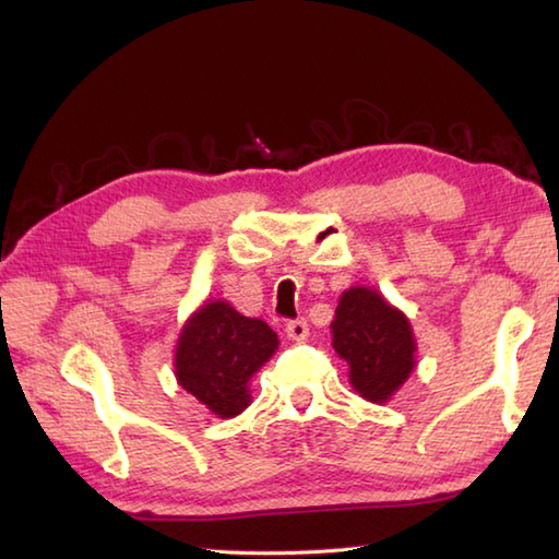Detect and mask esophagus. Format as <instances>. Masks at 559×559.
<instances>
[{
	"label": "esophagus",
	"instance_id": "1",
	"mask_svg": "<svg viewBox=\"0 0 559 559\" xmlns=\"http://www.w3.org/2000/svg\"><path fill=\"white\" fill-rule=\"evenodd\" d=\"M286 334L290 341L302 343L307 341V336H310V324H307L305 319H293V322L286 324Z\"/></svg>",
	"mask_w": 559,
	"mask_h": 559
}]
</instances>
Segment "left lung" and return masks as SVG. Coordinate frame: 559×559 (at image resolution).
<instances>
[{
  "instance_id": "left-lung-1",
  "label": "left lung",
  "mask_w": 559,
  "mask_h": 559,
  "mask_svg": "<svg viewBox=\"0 0 559 559\" xmlns=\"http://www.w3.org/2000/svg\"><path fill=\"white\" fill-rule=\"evenodd\" d=\"M334 350L350 367V384L372 403H386L415 367V336L408 317L372 288L341 295L331 322Z\"/></svg>"
}]
</instances>
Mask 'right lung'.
<instances>
[{"label":"right lung","instance_id":"1","mask_svg":"<svg viewBox=\"0 0 559 559\" xmlns=\"http://www.w3.org/2000/svg\"><path fill=\"white\" fill-rule=\"evenodd\" d=\"M276 348L278 336L266 322L242 317L225 300L206 302L177 341V384L218 418H235L252 401L249 379Z\"/></svg>","mask_w":559,"mask_h":559}]
</instances>
